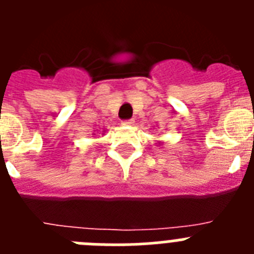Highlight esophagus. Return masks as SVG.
Here are the masks:
<instances>
[{"label":"esophagus","instance_id":"obj_1","mask_svg":"<svg viewBox=\"0 0 254 254\" xmlns=\"http://www.w3.org/2000/svg\"><path fill=\"white\" fill-rule=\"evenodd\" d=\"M134 123V121L133 120H128V121H123L122 122V125L123 126H132Z\"/></svg>","mask_w":254,"mask_h":254}]
</instances>
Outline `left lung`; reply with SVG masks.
<instances>
[{
    "label": "left lung",
    "mask_w": 254,
    "mask_h": 254,
    "mask_svg": "<svg viewBox=\"0 0 254 254\" xmlns=\"http://www.w3.org/2000/svg\"><path fill=\"white\" fill-rule=\"evenodd\" d=\"M158 145H163V142H160V141H159V142H158Z\"/></svg>",
    "instance_id": "1"
}]
</instances>
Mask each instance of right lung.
I'll return each instance as SVG.
<instances>
[{"label":"right lung","instance_id":"1","mask_svg":"<svg viewBox=\"0 0 254 254\" xmlns=\"http://www.w3.org/2000/svg\"><path fill=\"white\" fill-rule=\"evenodd\" d=\"M95 131H98V132H99V133H102V134H105L107 129H105V128H99V129L95 128V129H94V132H95ZM93 134H95V133H93Z\"/></svg>","mask_w":254,"mask_h":254}]
</instances>
